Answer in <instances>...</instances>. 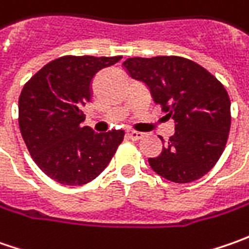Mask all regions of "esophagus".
I'll list each match as a JSON object with an SVG mask.
<instances>
[{
    "label": "esophagus",
    "mask_w": 249,
    "mask_h": 249,
    "mask_svg": "<svg viewBox=\"0 0 249 249\" xmlns=\"http://www.w3.org/2000/svg\"><path fill=\"white\" fill-rule=\"evenodd\" d=\"M127 137H129L130 140H141L142 137H144V134L142 133H140V131H129L127 133Z\"/></svg>",
    "instance_id": "obj_1"
}]
</instances>
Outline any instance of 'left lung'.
<instances>
[{
	"mask_svg": "<svg viewBox=\"0 0 249 249\" xmlns=\"http://www.w3.org/2000/svg\"><path fill=\"white\" fill-rule=\"evenodd\" d=\"M130 77L145 83L155 104L175 120V134L149 166L173 183L196 181L223 154L231 124L230 98L223 84L201 65L181 56L129 58Z\"/></svg>",
	"mask_w": 249,
	"mask_h": 249,
	"instance_id": "1",
	"label": "left lung"
}]
</instances>
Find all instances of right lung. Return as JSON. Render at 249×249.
<instances>
[{
  "label": "right lung",
  "mask_w": 249,
  "mask_h": 249,
  "mask_svg": "<svg viewBox=\"0 0 249 249\" xmlns=\"http://www.w3.org/2000/svg\"><path fill=\"white\" fill-rule=\"evenodd\" d=\"M122 56L66 55L47 63L24 84L19 97V127L33 160L65 186H83L108 166L123 130L95 133L83 126L91 82Z\"/></svg>",
  "instance_id": "add662e5"
}]
</instances>
